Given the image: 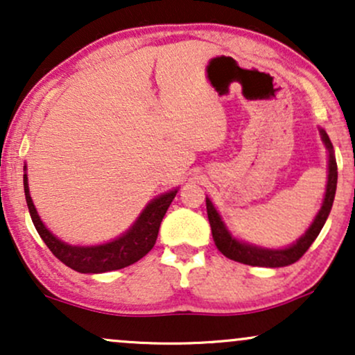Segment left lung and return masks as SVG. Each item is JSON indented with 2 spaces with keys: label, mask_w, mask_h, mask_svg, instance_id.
Wrapping results in <instances>:
<instances>
[{
  "label": "left lung",
  "mask_w": 355,
  "mask_h": 355,
  "mask_svg": "<svg viewBox=\"0 0 355 355\" xmlns=\"http://www.w3.org/2000/svg\"><path fill=\"white\" fill-rule=\"evenodd\" d=\"M322 141L325 144V148L329 150V178H327V189H325V197L322 202V207L319 214L315 215V220L312 222V225L309 227V230L297 240L295 243H292L291 247L280 248V250H272V248H262L250 245V243L240 242L235 237H232V234L227 230L225 223L222 222V217L218 215V211L215 210L214 203L207 198V215H209V222L211 227V235H214L215 245L227 259L235 260V262L247 263V266L254 267H285L295 263L297 260L302 257L305 252L309 250V247L312 245L313 240L317 239V235L320 234L322 227H324L325 220H327L329 214H331L334 197H336V189H337V164L336 157H334V146L331 144V138L324 130H320Z\"/></svg>",
  "instance_id": "8db88e82"
}]
</instances>
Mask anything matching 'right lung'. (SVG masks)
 Instances as JSON below:
<instances>
[{"mask_svg": "<svg viewBox=\"0 0 355 355\" xmlns=\"http://www.w3.org/2000/svg\"><path fill=\"white\" fill-rule=\"evenodd\" d=\"M24 170H26V166H24ZM23 185L28 210H30L31 220H33V225L40 237L43 239V242L46 243V247L50 248L56 259L73 270L81 272V274H101V272L118 270V268L132 266L141 257L148 254L157 242L162 220H164L170 203L178 191L177 189L170 190L150 202L140 214V217L137 218V222L121 237L108 243H101V245L76 247L61 242L44 227L42 218L38 217L33 200H31L26 172L23 175Z\"/></svg>", "mask_w": 355, "mask_h": 355, "instance_id": "obj_1", "label": "right lung"}]
</instances>
